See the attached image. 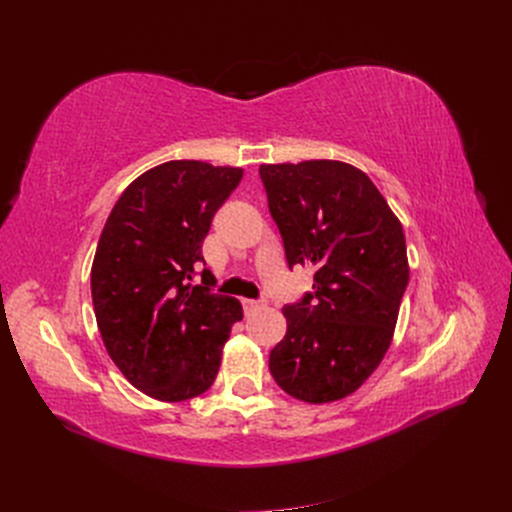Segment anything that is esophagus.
I'll return each instance as SVG.
<instances>
[{
	"label": "esophagus",
	"mask_w": 512,
	"mask_h": 512,
	"mask_svg": "<svg viewBox=\"0 0 512 512\" xmlns=\"http://www.w3.org/2000/svg\"><path fill=\"white\" fill-rule=\"evenodd\" d=\"M243 303V309H245V312L247 314H250V312H254V309H260V307H265L267 305V301L265 299H243L241 301Z\"/></svg>",
	"instance_id": "obj_1"
}]
</instances>
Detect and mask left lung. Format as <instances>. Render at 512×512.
Instances as JSON below:
<instances>
[{"label": "left lung", "mask_w": 512, "mask_h": 512, "mask_svg": "<svg viewBox=\"0 0 512 512\" xmlns=\"http://www.w3.org/2000/svg\"><path fill=\"white\" fill-rule=\"evenodd\" d=\"M260 179L290 269H316L314 292L284 307L288 329L271 350V376L307 404L339 401L374 374L393 342L410 280L404 228L352 164H260Z\"/></svg>", "instance_id": "1"}]
</instances>
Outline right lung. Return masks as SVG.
<instances>
[{
  "mask_svg": "<svg viewBox=\"0 0 512 512\" xmlns=\"http://www.w3.org/2000/svg\"><path fill=\"white\" fill-rule=\"evenodd\" d=\"M243 168L170 160L136 177L104 224L91 265V299L108 356L132 386L160 401L203 395L222 363L235 297L200 273L211 220Z\"/></svg>",
  "mask_w": 512,
  "mask_h": 512,
  "instance_id": "obj_1",
  "label": "right lung"
}]
</instances>
